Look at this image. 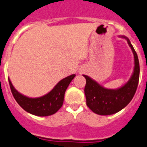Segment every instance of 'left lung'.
Wrapping results in <instances>:
<instances>
[{
    "label": "left lung",
    "mask_w": 147,
    "mask_h": 147,
    "mask_svg": "<svg viewBox=\"0 0 147 147\" xmlns=\"http://www.w3.org/2000/svg\"><path fill=\"white\" fill-rule=\"evenodd\" d=\"M120 37L127 40L134 55V69L129 81L118 89H107L88 76L83 75L86 80L84 90L86 105L97 115H111L120 111L130 103L137 89L140 79V63L137 54L129 38L125 36H120Z\"/></svg>",
    "instance_id": "obj_1"
}]
</instances>
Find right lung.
<instances>
[{"instance_id": "add662e5", "label": "right lung", "mask_w": 147, "mask_h": 147, "mask_svg": "<svg viewBox=\"0 0 147 147\" xmlns=\"http://www.w3.org/2000/svg\"><path fill=\"white\" fill-rule=\"evenodd\" d=\"M75 76L76 75L73 74L61 79L48 93L36 98L22 94L15 89L10 79L8 82L13 96L22 108L29 114L44 117L54 115L61 107L65 91Z\"/></svg>"}]
</instances>
